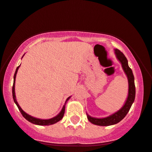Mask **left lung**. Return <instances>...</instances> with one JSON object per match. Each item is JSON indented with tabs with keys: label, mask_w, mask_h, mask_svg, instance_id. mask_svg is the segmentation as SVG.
Wrapping results in <instances>:
<instances>
[{
	"label": "left lung",
	"mask_w": 152,
	"mask_h": 152,
	"mask_svg": "<svg viewBox=\"0 0 152 152\" xmlns=\"http://www.w3.org/2000/svg\"><path fill=\"white\" fill-rule=\"evenodd\" d=\"M115 54H116V58L118 59L119 62L122 65V68L124 69L125 74H126L128 80V95L124 105L121 109L118 111L115 112L114 114L110 115V116L105 117V118H94L89 116L87 114V117L88 121L91 122L93 124L97 125V126H108L118 124L120 122L128 112L129 111L130 107H131L132 103L134 102L135 97V78H134L133 74H132V69L128 66V60L125 55L118 49H114Z\"/></svg>",
	"instance_id": "obj_1"
}]
</instances>
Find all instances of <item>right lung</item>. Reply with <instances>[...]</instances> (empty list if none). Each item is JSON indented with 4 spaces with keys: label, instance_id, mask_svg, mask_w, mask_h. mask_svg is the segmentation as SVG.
<instances>
[{
    "label": "right lung",
    "instance_id": "right-lung-1",
    "mask_svg": "<svg viewBox=\"0 0 152 152\" xmlns=\"http://www.w3.org/2000/svg\"><path fill=\"white\" fill-rule=\"evenodd\" d=\"M23 56H24V55H23ZM20 66L17 67V69H16V71H15V75H14V82H13V86H12V97H13V99H14L15 103L16 104L17 107H18L19 110H20V111L21 112V114H22V116H24V118H26V120L32 123V124H34L38 125V126H50V125L55 124H56L57 122L59 121H60L61 119L63 118V116H64V111H65V105H66V102L68 101L69 99L71 97H69L68 98L66 99V102H65L64 105L63 106L62 110H61L60 112H59L56 116L53 117V118H50V119H40V118H35V117H33V116H30V115H28V114H26V112H24V111L22 110V109L21 108L20 105H19V104H18V102H17V101L16 99V96H15V78H16V75H17V71H18V69H19V67H20Z\"/></svg>",
    "mask_w": 152,
    "mask_h": 152
}]
</instances>
